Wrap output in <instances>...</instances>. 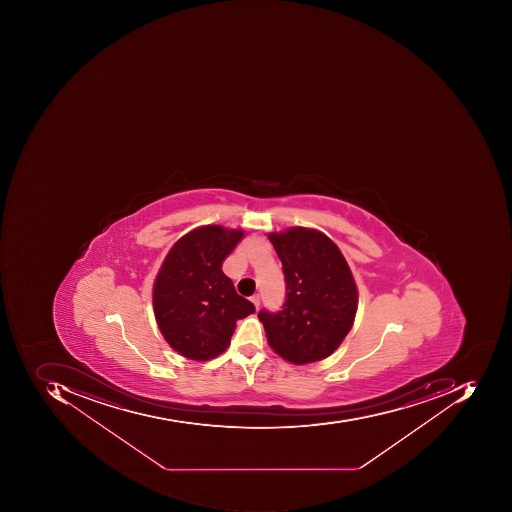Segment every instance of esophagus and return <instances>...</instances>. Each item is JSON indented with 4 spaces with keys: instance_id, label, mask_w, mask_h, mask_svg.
Wrapping results in <instances>:
<instances>
[{
    "instance_id": "1",
    "label": "esophagus",
    "mask_w": 512,
    "mask_h": 512,
    "mask_svg": "<svg viewBox=\"0 0 512 512\" xmlns=\"http://www.w3.org/2000/svg\"><path fill=\"white\" fill-rule=\"evenodd\" d=\"M252 303H254L255 308L258 309V306H260V295L254 294L251 297Z\"/></svg>"
}]
</instances>
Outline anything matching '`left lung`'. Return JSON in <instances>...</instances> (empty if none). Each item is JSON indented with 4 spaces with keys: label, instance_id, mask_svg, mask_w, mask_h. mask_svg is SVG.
I'll list each match as a JSON object with an SVG mask.
<instances>
[{
    "label": "left lung",
    "instance_id": "8db88e82",
    "mask_svg": "<svg viewBox=\"0 0 512 512\" xmlns=\"http://www.w3.org/2000/svg\"><path fill=\"white\" fill-rule=\"evenodd\" d=\"M283 264V309H261L269 346L294 365H308L337 351L357 314V284L337 244L323 232L291 228L269 234Z\"/></svg>",
    "mask_w": 512,
    "mask_h": 512
}]
</instances>
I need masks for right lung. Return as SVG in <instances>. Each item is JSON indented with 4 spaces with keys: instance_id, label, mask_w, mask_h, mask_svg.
Wrapping results in <instances>:
<instances>
[{
    "instance_id": "1",
    "label": "right lung",
    "mask_w": 512,
    "mask_h": 512,
    "mask_svg": "<svg viewBox=\"0 0 512 512\" xmlns=\"http://www.w3.org/2000/svg\"><path fill=\"white\" fill-rule=\"evenodd\" d=\"M244 232L208 224L183 235L164 258L152 303L164 340L191 360L208 361L226 351L235 323L255 306L235 291L221 271Z\"/></svg>"
}]
</instances>
